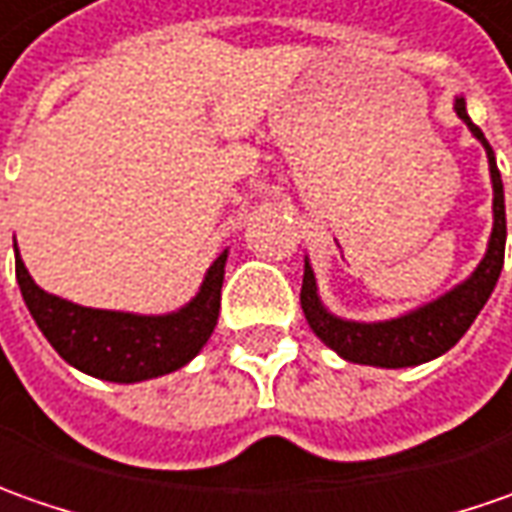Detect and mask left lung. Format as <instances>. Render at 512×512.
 Instances as JSON below:
<instances>
[{"label": "left lung", "instance_id": "left-lung-1", "mask_svg": "<svg viewBox=\"0 0 512 512\" xmlns=\"http://www.w3.org/2000/svg\"><path fill=\"white\" fill-rule=\"evenodd\" d=\"M453 110L487 152L490 184H493V232L487 240L485 257L479 260V266L470 272V277L456 283L442 297H436L419 309L405 311L399 317H391V320H377V323L345 320V317L331 314L320 300L317 277H314V269L306 257L300 306H303L311 331L331 351H337L343 360L377 365V368H411V365L436 360L465 337L470 323L476 320L479 311L485 309L487 297L493 294L496 283H499V274H502L504 266V240H507L502 175H499L496 155H493V147L487 144L485 133L467 115L465 98L456 96Z\"/></svg>", "mask_w": 512, "mask_h": 512}]
</instances>
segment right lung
Here are the masks:
<instances>
[{
	"mask_svg": "<svg viewBox=\"0 0 512 512\" xmlns=\"http://www.w3.org/2000/svg\"><path fill=\"white\" fill-rule=\"evenodd\" d=\"M13 252L16 280L30 317L42 328L47 343L59 351V357L90 377L130 385L172 374L192 357H198V351L218 326L229 249H223L206 269L198 294L169 314L87 309L70 303L36 286L16 243Z\"/></svg>",
	"mask_w": 512,
	"mask_h": 512,
	"instance_id": "right-lung-1",
	"label": "right lung"
}]
</instances>
